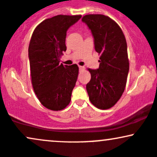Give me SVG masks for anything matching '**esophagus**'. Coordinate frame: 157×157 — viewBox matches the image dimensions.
<instances>
[{"label": "esophagus", "mask_w": 157, "mask_h": 157, "mask_svg": "<svg viewBox=\"0 0 157 157\" xmlns=\"http://www.w3.org/2000/svg\"><path fill=\"white\" fill-rule=\"evenodd\" d=\"M79 68H80V71H83V70H85V67H84V66H79Z\"/></svg>", "instance_id": "34e87169"}]
</instances>
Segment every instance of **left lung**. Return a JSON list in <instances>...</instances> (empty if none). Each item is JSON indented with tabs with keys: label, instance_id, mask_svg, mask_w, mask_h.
<instances>
[{
	"label": "left lung",
	"instance_id": "left-lung-1",
	"mask_svg": "<svg viewBox=\"0 0 157 157\" xmlns=\"http://www.w3.org/2000/svg\"><path fill=\"white\" fill-rule=\"evenodd\" d=\"M82 21L91 29L100 55L99 68L88 69L91 77L86 85L89 100L97 109H111L122 97L127 82L129 60L125 37L120 26L108 16L86 15Z\"/></svg>",
	"mask_w": 157,
	"mask_h": 157
}]
</instances>
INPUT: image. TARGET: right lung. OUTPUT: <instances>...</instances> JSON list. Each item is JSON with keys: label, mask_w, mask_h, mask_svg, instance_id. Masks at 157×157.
I'll return each mask as SVG.
<instances>
[{"label": "right lung", "mask_w": 157, "mask_h": 157, "mask_svg": "<svg viewBox=\"0 0 157 157\" xmlns=\"http://www.w3.org/2000/svg\"><path fill=\"white\" fill-rule=\"evenodd\" d=\"M80 15H59L44 20L32 33L29 57L32 84L39 101L46 109L61 111L70 103L78 76L77 64H60L66 51V32Z\"/></svg>", "instance_id": "right-lung-1"}]
</instances>
